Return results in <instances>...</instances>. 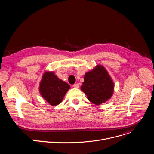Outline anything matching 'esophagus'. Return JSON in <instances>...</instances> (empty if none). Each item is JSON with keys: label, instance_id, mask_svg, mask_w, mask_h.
Segmentation results:
<instances>
[{"label": "esophagus", "instance_id": "obj_1", "mask_svg": "<svg viewBox=\"0 0 154 154\" xmlns=\"http://www.w3.org/2000/svg\"><path fill=\"white\" fill-rule=\"evenodd\" d=\"M73 87L75 88H79V83H75L73 85Z\"/></svg>", "mask_w": 154, "mask_h": 154}]
</instances>
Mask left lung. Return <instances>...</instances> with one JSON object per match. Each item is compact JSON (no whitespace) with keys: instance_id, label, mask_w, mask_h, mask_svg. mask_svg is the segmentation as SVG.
Wrapping results in <instances>:
<instances>
[{"instance_id":"left-lung-1","label":"left lung","mask_w":154,"mask_h":154,"mask_svg":"<svg viewBox=\"0 0 154 154\" xmlns=\"http://www.w3.org/2000/svg\"><path fill=\"white\" fill-rule=\"evenodd\" d=\"M82 84L81 90L86 95L88 100L97 105L109 100L114 92V82L100 64L85 74Z\"/></svg>"}]
</instances>
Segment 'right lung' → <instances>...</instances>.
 I'll list each match as a JSON object with an SVG mask.
<instances>
[{
  "mask_svg": "<svg viewBox=\"0 0 154 154\" xmlns=\"http://www.w3.org/2000/svg\"><path fill=\"white\" fill-rule=\"evenodd\" d=\"M70 89L66 82L60 79L53 71H45L39 83V91L42 97L52 106L60 104Z\"/></svg>",
  "mask_w": 154,
  "mask_h": 154,
  "instance_id": "1",
  "label": "right lung"
}]
</instances>
